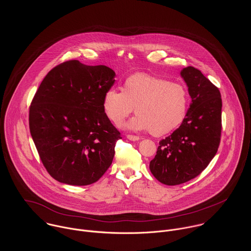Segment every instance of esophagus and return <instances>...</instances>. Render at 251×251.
Masks as SVG:
<instances>
[{"instance_id": "esophagus-1", "label": "esophagus", "mask_w": 251, "mask_h": 251, "mask_svg": "<svg viewBox=\"0 0 251 251\" xmlns=\"http://www.w3.org/2000/svg\"><path fill=\"white\" fill-rule=\"evenodd\" d=\"M126 137H127V139H129V140H131V141H138V140L140 139L138 136H136V135H131V134H128Z\"/></svg>"}]
</instances>
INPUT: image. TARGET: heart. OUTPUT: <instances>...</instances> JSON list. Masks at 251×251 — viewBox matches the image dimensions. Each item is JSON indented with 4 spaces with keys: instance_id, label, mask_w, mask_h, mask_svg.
<instances>
[{
    "instance_id": "heart-1",
    "label": "heart",
    "mask_w": 251,
    "mask_h": 251,
    "mask_svg": "<svg viewBox=\"0 0 251 251\" xmlns=\"http://www.w3.org/2000/svg\"><path fill=\"white\" fill-rule=\"evenodd\" d=\"M188 101V93L181 84L135 73L125 80L122 91L116 88L105 91L102 109L113 124L120 125L135 107L137 115L126 126L132 130H150L154 136H162L182 123Z\"/></svg>"
}]
</instances>
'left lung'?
Returning a JSON list of instances; mask_svg holds the SVG:
<instances>
[{
	"label": "left lung",
	"mask_w": 251,
	"mask_h": 251,
	"mask_svg": "<svg viewBox=\"0 0 251 251\" xmlns=\"http://www.w3.org/2000/svg\"><path fill=\"white\" fill-rule=\"evenodd\" d=\"M180 76L188 88L191 103L179 128L162 139L150 162L154 178L177 185L197 177L217 151L221 135V96L217 87L193 67Z\"/></svg>",
	"instance_id": "1"
}]
</instances>
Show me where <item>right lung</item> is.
<instances>
[{
  "mask_svg": "<svg viewBox=\"0 0 251 251\" xmlns=\"http://www.w3.org/2000/svg\"><path fill=\"white\" fill-rule=\"evenodd\" d=\"M106 66L65 62L47 73L32 100L29 126L39 157L52 178L88 185L110 167L120 131L102 109L115 83Z\"/></svg>",
  "mask_w": 251,
  "mask_h": 251,
  "instance_id": "add662e5",
  "label": "right lung"
}]
</instances>
